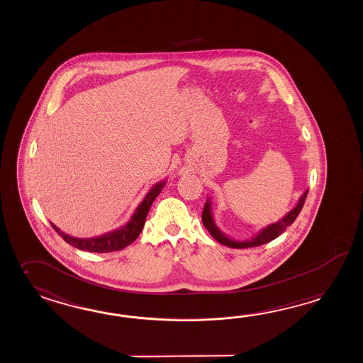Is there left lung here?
Wrapping results in <instances>:
<instances>
[{
	"instance_id": "left-lung-1",
	"label": "left lung",
	"mask_w": 363,
	"mask_h": 363,
	"mask_svg": "<svg viewBox=\"0 0 363 363\" xmlns=\"http://www.w3.org/2000/svg\"><path fill=\"white\" fill-rule=\"evenodd\" d=\"M307 193L308 190H306L305 193L301 195L297 204L294 206V208L282 216L279 221H276L274 224H269V225L264 226L259 230L258 233L254 234L249 240H235L232 238L229 235H226L220 228L218 224L215 223V218H213V212H212V201H211L210 196L207 198L206 204H204V210L201 213V221H203V225L206 226V229L210 232L211 235L220 242L221 245H225L228 247H233V249H246V247H255V246H260V245H264L268 242L274 241V238H277L280 234L294 223V220L297 218L299 215V212L302 210L305 201H306Z\"/></svg>"
}]
</instances>
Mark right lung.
<instances>
[{
  "label": "right lung",
  "mask_w": 363,
  "mask_h": 363,
  "mask_svg": "<svg viewBox=\"0 0 363 363\" xmlns=\"http://www.w3.org/2000/svg\"><path fill=\"white\" fill-rule=\"evenodd\" d=\"M165 184H167V179H162L160 182L155 184L150 189V191L145 194L143 201L139 203V206L131 215L129 221L125 225L120 226L112 232L96 235V237H89V238H78L70 234L64 233L53 223H50V225L64 238L65 242H67L69 245H72L79 250L89 251V252H112V251L122 250L135 241L138 235L142 233L148 211L151 208L156 196L162 193Z\"/></svg>",
  "instance_id": "add662e5"
}]
</instances>
